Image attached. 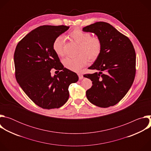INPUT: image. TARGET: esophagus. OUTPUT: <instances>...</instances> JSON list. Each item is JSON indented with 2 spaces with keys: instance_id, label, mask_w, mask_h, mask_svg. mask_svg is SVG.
<instances>
[{
  "instance_id": "obj_1",
  "label": "esophagus",
  "mask_w": 151,
  "mask_h": 151,
  "mask_svg": "<svg viewBox=\"0 0 151 151\" xmlns=\"http://www.w3.org/2000/svg\"><path fill=\"white\" fill-rule=\"evenodd\" d=\"M78 76H79V79L80 80H81V79H83V75H82L81 73H78Z\"/></svg>"
}]
</instances>
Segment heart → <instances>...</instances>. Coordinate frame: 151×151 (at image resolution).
<instances>
[{"instance_id":"obj_1","label":"heart","mask_w":151,"mask_h":151,"mask_svg":"<svg viewBox=\"0 0 151 151\" xmlns=\"http://www.w3.org/2000/svg\"><path fill=\"white\" fill-rule=\"evenodd\" d=\"M69 36L70 38L79 44L78 55L75 57H66L63 60L64 66L74 72H78L83 68L90 61H94L100 55L101 49V41L97 36H91L88 32L80 29H75L71 31ZM64 37L58 36L52 43V49L58 56L63 55Z\"/></svg>"}]
</instances>
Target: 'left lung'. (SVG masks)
<instances>
[{"label":"left lung","instance_id":"left-lung-1","mask_svg":"<svg viewBox=\"0 0 151 151\" xmlns=\"http://www.w3.org/2000/svg\"><path fill=\"white\" fill-rule=\"evenodd\" d=\"M82 30L94 33L101 41L99 57L89 69L99 71L83 76L93 81L87 99L100 107L117 104L127 93L136 74V52L132 42L110 24L97 22Z\"/></svg>","mask_w":151,"mask_h":151}]
</instances>
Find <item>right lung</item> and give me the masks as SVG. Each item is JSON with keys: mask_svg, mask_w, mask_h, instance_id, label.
I'll return each mask as SVG.
<instances>
[{"mask_svg": "<svg viewBox=\"0 0 151 151\" xmlns=\"http://www.w3.org/2000/svg\"><path fill=\"white\" fill-rule=\"evenodd\" d=\"M69 29L66 26H42L29 33L17 44L14 55L15 78L21 88L43 109L59 108L68 101L77 74L65 68L52 49L54 39ZM54 68L60 72L52 77Z\"/></svg>", "mask_w": 151, "mask_h": 151, "instance_id": "right-lung-1", "label": "right lung"}]
</instances>
